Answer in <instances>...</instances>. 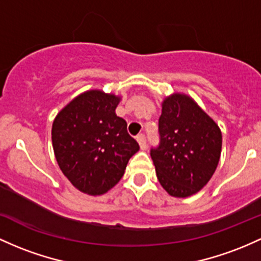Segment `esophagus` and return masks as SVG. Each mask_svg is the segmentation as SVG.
Instances as JSON below:
<instances>
[{
	"label": "esophagus",
	"instance_id": "1",
	"mask_svg": "<svg viewBox=\"0 0 261 261\" xmlns=\"http://www.w3.org/2000/svg\"><path fill=\"white\" fill-rule=\"evenodd\" d=\"M136 140H137V142H139V145H140V147H141V150H145L146 148V137H145V135H139L136 137Z\"/></svg>",
	"mask_w": 261,
	"mask_h": 261
}]
</instances>
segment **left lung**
Masks as SVG:
<instances>
[{"instance_id": "left-lung-1", "label": "left lung", "mask_w": 261, "mask_h": 261, "mask_svg": "<svg viewBox=\"0 0 261 261\" xmlns=\"http://www.w3.org/2000/svg\"><path fill=\"white\" fill-rule=\"evenodd\" d=\"M161 141L151 150L157 178L176 198L196 194L216 172L222 152V131L212 117L183 93L162 101Z\"/></svg>"}]
</instances>
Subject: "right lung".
Listing matches in <instances>:
<instances>
[{"mask_svg": "<svg viewBox=\"0 0 261 261\" xmlns=\"http://www.w3.org/2000/svg\"><path fill=\"white\" fill-rule=\"evenodd\" d=\"M121 96L91 89L57 114L51 144L59 168L76 190L101 196L124 176L139 144L115 110Z\"/></svg>", "mask_w": 261, "mask_h": 261, "instance_id": "right-lung-1", "label": "right lung"}]
</instances>
